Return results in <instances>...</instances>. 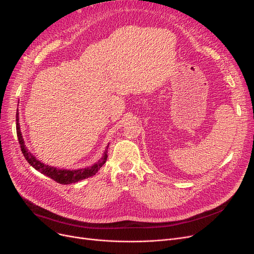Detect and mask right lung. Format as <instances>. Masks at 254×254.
<instances>
[{"label":"right lung","mask_w":254,"mask_h":254,"mask_svg":"<svg viewBox=\"0 0 254 254\" xmlns=\"http://www.w3.org/2000/svg\"><path fill=\"white\" fill-rule=\"evenodd\" d=\"M18 114L19 113H18V109H17V111H16V132H17L18 142L20 144V148H21V151H22V154H23L24 158L37 171H39L40 173H42V174H44V175L48 176L49 178L57 181L58 183H60V184H71V183L78 182L80 180H83L85 178L91 177L93 175H96L98 171L106 163L107 157H108V154H107V153H108V152H107V149H108L109 145L107 146V148H106L103 156L101 157V159L98 163L93 164L90 167L83 168V169H78V170L59 169V168H55V167L45 165L42 162L38 161V159L28 150V148L25 147L24 141H23V138H22V134L20 131Z\"/></svg>","instance_id":"obj_1"}]
</instances>
